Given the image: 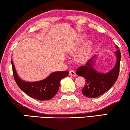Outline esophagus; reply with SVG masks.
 <instances>
[{"label": "esophagus", "instance_id": "obj_1", "mask_svg": "<svg viewBox=\"0 0 130 130\" xmlns=\"http://www.w3.org/2000/svg\"><path fill=\"white\" fill-rule=\"evenodd\" d=\"M69 74H70V76H73V77H76V72H74V70H71V71H70V72H69Z\"/></svg>", "mask_w": 130, "mask_h": 130}]
</instances>
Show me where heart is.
Instances as JSON below:
<instances>
[{"instance_id": "1", "label": "heart", "mask_w": 130, "mask_h": 130, "mask_svg": "<svg viewBox=\"0 0 130 130\" xmlns=\"http://www.w3.org/2000/svg\"><path fill=\"white\" fill-rule=\"evenodd\" d=\"M85 38V37H82L81 38L82 41L84 40ZM92 44L90 41L87 42L86 44L83 46L82 50L80 51L77 56V59L80 62L83 63V62L86 61L88 59L89 57H90V53L92 51Z\"/></svg>"}]
</instances>
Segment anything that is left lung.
<instances>
[{
  "label": "left lung",
  "instance_id": "1",
  "mask_svg": "<svg viewBox=\"0 0 130 130\" xmlns=\"http://www.w3.org/2000/svg\"><path fill=\"white\" fill-rule=\"evenodd\" d=\"M115 47L117 49L114 52L116 56V63L108 72L104 73L94 68L97 55L88 60L86 65L79 67L76 72L77 75L83 76L86 79V85L82 90V92L85 96H99L108 91L117 81L120 72L121 52L118 46L116 45Z\"/></svg>",
  "mask_w": 130,
  "mask_h": 130
}]
</instances>
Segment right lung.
Returning <instances> with one entry per match:
<instances>
[{"instance_id": "right-lung-1", "label": "right lung", "mask_w": 130, "mask_h": 130, "mask_svg": "<svg viewBox=\"0 0 130 130\" xmlns=\"http://www.w3.org/2000/svg\"><path fill=\"white\" fill-rule=\"evenodd\" d=\"M14 79L19 88L32 98L40 101H48L57 93L62 79L68 76L69 72H54L45 79L38 82H26L19 77L13 61L11 60Z\"/></svg>"}]
</instances>
